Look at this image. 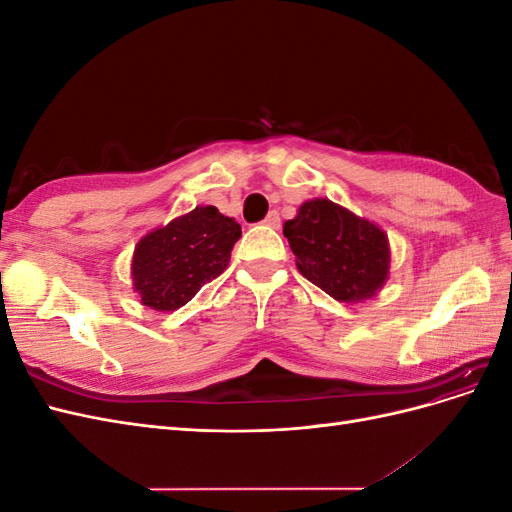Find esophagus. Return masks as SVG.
Instances as JSON below:
<instances>
[{
    "mask_svg": "<svg viewBox=\"0 0 512 512\" xmlns=\"http://www.w3.org/2000/svg\"><path fill=\"white\" fill-rule=\"evenodd\" d=\"M265 224L271 226V228H280V213L269 211V215L265 218Z\"/></svg>",
    "mask_w": 512,
    "mask_h": 512,
    "instance_id": "34e87169",
    "label": "esophagus"
}]
</instances>
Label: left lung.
Segmentation results:
<instances>
[{
  "label": "left lung",
  "instance_id": "1",
  "mask_svg": "<svg viewBox=\"0 0 512 512\" xmlns=\"http://www.w3.org/2000/svg\"><path fill=\"white\" fill-rule=\"evenodd\" d=\"M297 269L335 301L361 303L389 280L391 247L384 230L329 198L303 203L284 224Z\"/></svg>",
  "mask_w": 512,
  "mask_h": 512
}]
</instances>
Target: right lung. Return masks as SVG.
<instances>
[{"instance_id":"add662e5","label":"right lung","mask_w":512,"mask_h":512,"mask_svg":"<svg viewBox=\"0 0 512 512\" xmlns=\"http://www.w3.org/2000/svg\"><path fill=\"white\" fill-rule=\"evenodd\" d=\"M241 226L218 209L196 207L136 243L132 284L143 305L175 312L228 267Z\"/></svg>"}]
</instances>
